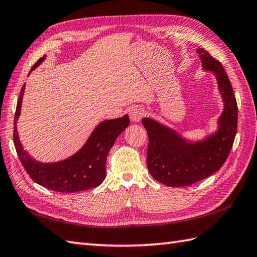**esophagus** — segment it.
<instances>
[{
    "mask_svg": "<svg viewBox=\"0 0 257 257\" xmlns=\"http://www.w3.org/2000/svg\"><path fill=\"white\" fill-rule=\"evenodd\" d=\"M128 112H129V117H130V119H132V121H135V122L140 121L141 118H143L145 114L144 109L140 107H132L129 109Z\"/></svg>",
    "mask_w": 257,
    "mask_h": 257,
    "instance_id": "obj_1",
    "label": "esophagus"
}]
</instances>
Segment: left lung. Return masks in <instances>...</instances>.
Instances as JSON below:
<instances>
[{
  "instance_id": "8db88e82",
  "label": "left lung",
  "mask_w": 257,
  "mask_h": 257,
  "mask_svg": "<svg viewBox=\"0 0 257 257\" xmlns=\"http://www.w3.org/2000/svg\"><path fill=\"white\" fill-rule=\"evenodd\" d=\"M196 53L203 69L214 74L224 109L216 132L196 143H190L176 130L154 119H143L149 138L147 167L157 181L168 187L193 184L220 170L230 155L236 135L237 103L231 81L217 59L203 48H199Z\"/></svg>"
}]
</instances>
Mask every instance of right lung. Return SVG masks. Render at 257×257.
<instances>
[{
  "mask_svg": "<svg viewBox=\"0 0 257 257\" xmlns=\"http://www.w3.org/2000/svg\"><path fill=\"white\" fill-rule=\"evenodd\" d=\"M45 57L44 55L38 59L31 72L41 65ZM24 89L25 84L22 87L16 105L13 139L16 152L29 176L42 187L56 192L73 193L96 188L101 184L106 177L108 152L118 136L130 123L128 114H124L121 118L101 121L91 133L83 148L72 157L62 161L43 163L29 156L19 138L16 123L21 113Z\"/></svg>",
  "mask_w": 257,
  "mask_h": 257,
  "instance_id": "right-lung-1",
  "label": "right lung"
}]
</instances>
